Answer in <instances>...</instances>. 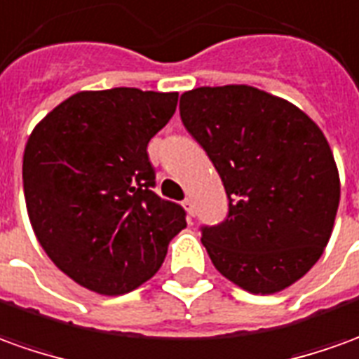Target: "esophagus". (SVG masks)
<instances>
[{
  "label": "esophagus",
  "instance_id": "1",
  "mask_svg": "<svg viewBox=\"0 0 359 359\" xmlns=\"http://www.w3.org/2000/svg\"><path fill=\"white\" fill-rule=\"evenodd\" d=\"M184 207H185V211H187V215H189V217H194V215H195L194 201H191V199H185Z\"/></svg>",
  "mask_w": 359,
  "mask_h": 359
}]
</instances>
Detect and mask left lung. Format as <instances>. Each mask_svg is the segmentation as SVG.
Returning <instances> with one entry per match:
<instances>
[{"label":"left lung","mask_w":359,"mask_h":359,"mask_svg":"<svg viewBox=\"0 0 359 359\" xmlns=\"http://www.w3.org/2000/svg\"><path fill=\"white\" fill-rule=\"evenodd\" d=\"M229 197L226 219L201 226L212 266L250 293H278L323 256L340 177L323 130L293 103L250 86L197 88L180 100Z\"/></svg>","instance_id":"8db88e82"}]
</instances>
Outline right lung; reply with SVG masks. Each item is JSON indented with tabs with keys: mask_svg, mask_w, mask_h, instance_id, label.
Here are the masks:
<instances>
[{
	"mask_svg": "<svg viewBox=\"0 0 359 359\" xmlns=\"http://www.w3.org/2000/svg\"><path fill=\"white\" fill-rule=\"evenodd\" d=\"M177 93L80 91L34 127L23 154L33 231L48 258L90 291L123 295L160 269L185 229L182 205L152 191L148 142Z\"/></svg>",
	"mask_w": 359,
	"mask_h": 359,
	"instance_id": "obj_1",
	"label": "right lung"
}]
</instances>
